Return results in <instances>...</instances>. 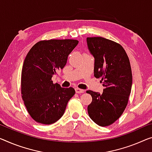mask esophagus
Here are the masks:
<instances>
[{
    "label": "esophagus",
    "mask_w": 152,
    "mask_h": 152,
    "mask_svg": "<svg viewBox=\"0 0 152 152\" xmlns=\"http://www.w3.org/2000/svg\"><path fill=\"white\" fill-rule=\"evenodd\" d=\"M75 90H76V94H83V93H84V91H85L83 89H79V88H76Z\"/></svg>",
    "instance_id": "esophagus-1"
}]
</instances>
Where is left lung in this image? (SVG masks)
Instances as JSON below:
<instances>
[{"mask_svg":"<svg viewBox=\"0 0 152 152\" xmlns=\"http://www.w3.org/2000/svg\"><path fill=\"white\" fill-rule=\"evenodd\" d=\"M95 58L94 76L101 78L102 94L87 91L92 97L88 114L95 123L108 126L123 114L128 103L132 84V69L128 54L118 43L102 37L87 38Z\"/></svg>","mask_w":152,"mask_h":152,"instance_id":"1","label":"left lung"}]
</instances>
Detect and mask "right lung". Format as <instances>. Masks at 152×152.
<instances>
[{
	"mask_svg": "<svg viewBox=\"0 0 152 152\" xmlns=\"http://www.w3.org/2000/svg\"><path fill=\"white\" fill-rule=\"evenodd\" d=\"M78 44V40L71 39L42 40L26 54L22 69V98L37 123L49 125L58 121L75 94L74 88H63L53 83L52 77L65 67Z\"/></svg>",
	"mask_w": 152,
	"mask_h": 152,
	"instance_id": "obj_1",
	"label": "right lung"
}]
</instances>
